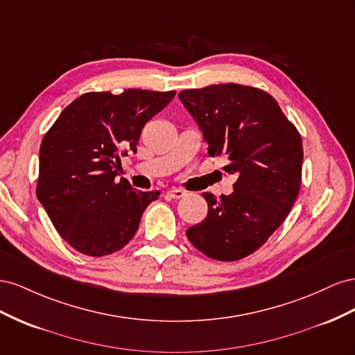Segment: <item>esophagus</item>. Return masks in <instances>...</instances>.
<instances>
[{
  "label": "esophagus",
  "instance_id": "obj_1",
  "mask_svg": "<svg viewBox=\"0 0 355 355\" xmlns=\"http://www.w3.org/2000/svg\"><path fill=\"white\" fill-rule=\"evenodd\" d=\"M166 196L171 199H180V198L186 196V191L183 189H172V190L166 191Z\"/></svg>",
  "mask_w": 355,
  "mask_h": 355
}]
</instances>
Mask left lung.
Listing matches in <instances>:
<instances>
[{"instance_id":"1","label":"left lung","mask_w":355,"mask_h":355,"mask_svg":"<svg viewBox=\"0 0 355 355\" xmlns=\"http://www.w3.org/2000/svg\"><path fill=\"white\" fill-rule=\"evenodd\" d=\"M180 101L208 143L209 156L236 174L234 193L208 202L207 218L187 229L189 241L205 256L235 261L252 254L291 211L300 190L303 147L296 126L268 92L226 83L187 89Z\"/></svg>"}]
</instances>
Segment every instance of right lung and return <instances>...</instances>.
Masks as SVG:
<instances>
[{
    "label": "right lung",
    "instance_id": "1",
    "mask_svg": "<svg viewBox=\"0 0 355 355\" xmlns=\"http://www.w3.org/2000/svg\"><path fill=\"white\" fill-rule=\"evenodd\" d=\"M175 90L87 92L73 101L40 147L37 198L55 229L82 254L101 257L134 238L144 209L160 191L116 181L120 156L137 151L147 121Z\"/></svg>",
    "mask_w": 355,
    "mask_h": 355
}]
</instances>
